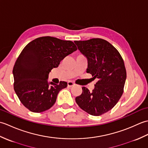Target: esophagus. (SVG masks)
I'll list each match as a JSON object with an SVG mask.
<instances>
[{"instance_id":"obj_1","label":"esophagus","mask_w":148,"mask_h":148,"mask_svg":"<svg viewBox=\"0 0 148 148\" xmlns=\"http://www.w3.org/2000/svg\"><path fill=\"white\" fill-rule=\"evenodd\" d=\"M74 85V83L72 82V81H69L67 82V86L69 87H72Z\"/></svg>"}]
</instances>
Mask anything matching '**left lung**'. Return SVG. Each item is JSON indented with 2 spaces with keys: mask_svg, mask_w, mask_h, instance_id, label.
I'll list each match as a JSON object with an SVG mask.
<instances>
[{
  "mask_svg": "<svg viewBox=\"0 0 148 148\" xmlns=\"http://www.w3.org/2000/svg\"><path fill=\"white\" fill-rule=\"evenodd\" d=\"M78 49L87 59V73L98 79L90 92L83 87L76 97L77 105L88 114L100 116L110 111L123 92L127 72L123 60L111 44L102 39L75 40Z\"/></svg>",
  "mask_w": 148,
  "mask_h": 148,
  "instance_id": "1",
  "label": "left lung"
}]
</instances>
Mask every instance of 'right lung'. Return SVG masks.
Returning <instances> with one entry per match:
<instances>
[{
    "label": "right lung",
    "mask_w": 148,
    "mask_h": 148,
    "mask_svg": "<svg viewBox=\"0 0 148 148\" xmlns=\"http://www.w3.org/2000/svg\"><path fill=\"white\" fill-rule=\"evenodd\" d=\"M76 50L71 40L49 36L34 39L25 47L16 61L12 74L14 91L25 108L41 112L54 105L59 92L67 83L48 81L49 72Z\"/></svg>",
    "instance_id": "1"
}]
</instances>
